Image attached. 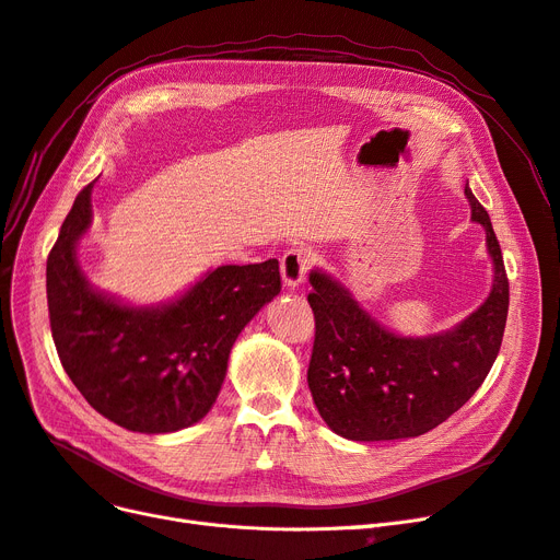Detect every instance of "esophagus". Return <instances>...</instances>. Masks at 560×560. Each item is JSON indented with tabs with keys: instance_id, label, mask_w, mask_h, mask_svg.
Returning <instances> with one entry per match:
<instances>
[{
	"instance_id": "obj_1",
	"label": "esophagus",
	"mask_w": 560,
	"mask_h": 560,
	"mask_svg": "<svg viewBox=\"0 0 560 560\" xmlns=\"http://www.w3.org/2000/svg\"><path fill=\"white\" fill-rule=\"evenodd\" d=\"M311 262H313V252L306 249V247H293L288 249L281 258V277H283V283L295 288L300 285L308 270H311Z\"/></svg>"
}]
</instances>
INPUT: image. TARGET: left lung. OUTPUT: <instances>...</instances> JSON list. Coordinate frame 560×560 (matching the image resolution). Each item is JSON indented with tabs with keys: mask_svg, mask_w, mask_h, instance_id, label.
Segmentation results:
<instances>
[{
	"mask_svg": "<svg viewBox=\"0 0 560 560\" xmlns=\"http://www.w3.org/2000/svg\"><path fill=\"white\" fill-rule=\"evenodd\" d=\"M471 220L488 233L494 262L490 298L455 329L405 338L384 329L350 290L313 270L308 304L315 340L308 388L325 423L352 442L419 436L465 405L488 377L508 318V277L490 214L471 189Z\"/></svg>",
	"mask_w": 560,
	"mask_h": 560,
	"instance_id": "obj_1",
	"label": "left lung"
}]
</instances>
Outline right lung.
I'll list each match as a JSON object with an SVG mask.
<instances>
[{"mask_svg":"<svg viewBox=\"0 0 560 560\" xmlns=\"http://www.w3.org/2000/svg\"><path fill=\"white\" fill-rule=\"evenodd\" d=\"M89 183L47 256V308L61 366L116 425L162 434L201 421L220 394L231 348L281 293L279 260L222 265L162 306H126L93 290L78 262L91 224Z\"/></svg>","mask_w":560,"mask_h":560,"instance_id":"1","label":"right lung"}]
</instances>
